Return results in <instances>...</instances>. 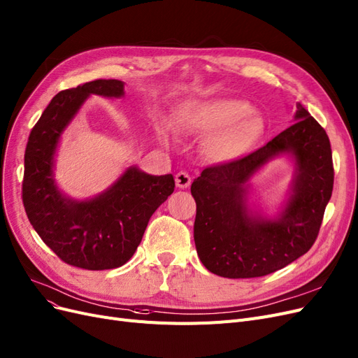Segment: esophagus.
I'll use <instances>...</instances> for the list:
<instances>
[{"instance_id":"esophagus-1","label":"esophagus","mask_w":358,"mask_h":358,"mask_svg":"<svg viewBox=\"0 0 358 358\" xmlns=\"http://www.w3.org/2000/svg\"><path fill=\"white\" fill-rule=\"evenodd\" d=\"M175 182H176V187L178 188H188L191 185V176L187 173V171H179L175 176Z\"/></svg>"}]
</instances>
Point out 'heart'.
Masks as SVG:
<instances>
[{
  "label": "heart",
  "instance_id": "1",
  "mask_svg": "<svg viewBox=\"0 0 358 358\" xmlns=\"http://www.w3.org/2000/svg\"><path fill=\"white\" fill-rule=\"evenodd\" d=\"M176 126L187 133L212 134L204 145L215 163H231L244 157L265 131L262 117L241 99H210L185 105L175 115Z\"/></svg>",
  "mask_w": 358,
  "mask_h": 358
}]
</instances>
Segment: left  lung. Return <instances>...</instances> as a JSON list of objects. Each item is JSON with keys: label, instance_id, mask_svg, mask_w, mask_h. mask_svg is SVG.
Listing matches in <instances>:
<instances>
[{"label": "left lung", "instance_id": "8db88e82", "mask_svg": "<svg viewBox=\"0 0 358 358\" xmlns=\"http://www.w3.org/2000/svg\"><path fill=\"white\" fill-rule=\"evenodd\" d=\"M282 153L295 159L297 171L285 208L269 220L248 208V180ZM334 175L326 130L296 103L294 122L273 141L236 162L204 169L192 182L194 241L200 261L227 278L262 277L296 261L318 236Z\"/></svg>", "mask_w": 358, "mask_h": 358}]
</instances>
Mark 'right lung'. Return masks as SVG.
<instances>
[{
  "label": "right lung",
  "mask_w": 358,
  "mask_h": 358,
  "mask_svg": "<svg viewBox=\"0 0 358 358\" xmlns=\"http://www.w3.org/2000/svg\"><path fill=\"white\" fill-rule=\"evenodd\" d=\"M90 94L121 97L124 83L94 80L53 97L29 134L22 196L31 225L62 261L101 271L124 265L136 252L152 213L175 191V179L131 166L94 199L78 201L62 194L55 182V154Z\"/></svg>",
  "instance_id": "1"
}]
</instances>
